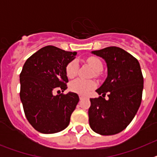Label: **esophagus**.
<instances>
[{
	"instance_id": "1",
	"label": "esophagus",
	"mask_w": 157,
	"mask_h": 157,
	"mask_svg": "<svg viewBox=\"0 0 157 157\" xmlns=\"http://www.w3.org/2000/svg\"><path fill=\"white\" fill-rule=\"evenodd\" d=\"M82 98H83L82 96V95H79V99H80V100H82Z\"/></svg>"
}]
</instances>
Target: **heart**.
Returning <instances> with one entry per match:
<instances>
[{"label":"heart","instance_id":"obj_1","mask_svg":"<svg viewBox=\"0 0 157 157\" xmlns=\"http://www.w3.org/2000/svg\"><path fill=\"white\" fill-rule=\"evenodd\" d=\"M87 63L96 72H99L103 68V64L99 58L96 56H90L87 59ZM78 70V63L76 60H72L66 67L67 76L70 78L75 77ZM96 83L91 80H85L82 78L72 81L70 83L71 90L82 95H86L91 90L95 88Z\"/></svg>","mask_w":157,"mask_h":157}]
</instances>
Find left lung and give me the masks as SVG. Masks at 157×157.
<instances>
[{"label": "left lung", "instance_id": "obj_1", "mask_svg": "<svg viewBox=\"0 0 157 157\" xmlns=\"http://www.w3.org/2000/svg\"><path fill=\"white\" fill-rule=\"evenodd\" d=\"M92 53L105 59L108 76L96 90L102 96L90 99L89 123L94 132L113 135L124 130L138 112L142 98L143 75L138 59L123 48L107 47ZM107 92L109 98L106 100Z\"/></svg>", "mask_w": 157, "mask_h": 157}]
</instances>
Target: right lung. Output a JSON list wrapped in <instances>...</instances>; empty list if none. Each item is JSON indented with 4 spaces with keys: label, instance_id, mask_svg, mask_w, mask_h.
<instances>
[{
    "label": "right lung",
    "instance_id": "add662e5",
    "mask_svg": "<svg viewBox=\"0 0 157 157\" xmlns=\"http://www.w3.org/2000/svg\"><path fill=\"white\" fill-rule=\"evenodd\" d=\"M76 55V52L47 45L23 65L19 75L20 100L30 125L42 134L59 132L69 125L79 98L75 93L56 96L53 93L67 88L66 67Z\"/></svg>",
    "mask_w": 157,
    "mask_h": 157
}]
</instances>
